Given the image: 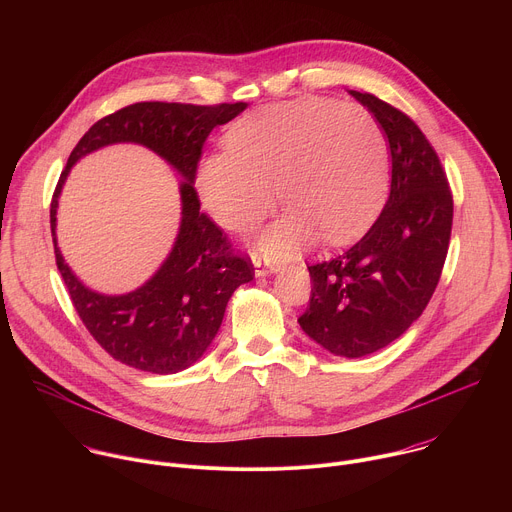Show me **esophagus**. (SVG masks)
<instances>
[{
	"label": "esophagus",
	"instance_id": "1",
	"mask_svg": "<svg viewBox=\"0 0 512 512\" xmlns=\"http://www.w3.org/2000/svg\"><path fill=\"white\" fill-rule=\"evenodd\" d=\"M253 263H255V275H257V277H263V275H269V273L279 271V265H277V263H269V261L261 259V255H255V257H253Z\"/></svg>",
	"mask_w": 512,
	"mask_h": 512
}]
</instances>
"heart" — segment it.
<instances>
[{
    "instance_id": "1",
    "label": "heart",
    "mask_w": 512,
    "mask_h": 512,
    "mask_svg": "<svg viewBox=\"0 0 512 512\" xmlns=\"http://www.w3.org/2000/svg\"><path fill=\"white\" fill-rule=\"evenodd\" d=\"M387 174L385 131L369 109L304 97L233 123L225 152L202 162L198 188L214 221L235 233L273 212L277 190L294 212L259 247L281 257L310 243L316 229L330 243L360 235L385 200Z\"/></svg>"
}]
</instances>
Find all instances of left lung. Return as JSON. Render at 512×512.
<instances>
[{"instance_id":"1","label":"left lung","mask_w":512,"mask_h":512,"mask_svg":"<svg viewBox=\"0 0 512 512\" xmlns=\"http://www.w3.org/2000/svg\"><path fill=\"white\" fill-rule=\"evenodd\" d=\"M350 93L389 139L391 190L356 245L308 265L312 296L298 322L328 352L358 358L397 340L429 304L450 247L454 198L417 123L371 93Z\"/></svg>"}]
</instances>
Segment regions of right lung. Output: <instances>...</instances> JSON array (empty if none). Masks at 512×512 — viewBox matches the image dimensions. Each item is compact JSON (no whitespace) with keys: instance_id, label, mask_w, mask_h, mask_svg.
I'll use <instances>...</instances> for the list:
<instances>
[{"instance_id":"obj_1","label":"right lung","mask_w":512,"mask_h":512,"mask_svg":"<svg viewBox=\"0 0 512 512\" xmlns=\"http://www.w3.org/2000/svg\"><path fill=\"white\" fill-rule=\"evenodd\" d=\"M247 103H162L127 105L99 119L68 156L50 202V229L56 267L72 306L97 344L137 371L172 375L188 369L221 328L233 291L251 281V257L237 251L227 233L200 210L194 188L202 148L216 125H225ZM135 140L148 144L186 178L179 241L163 269L127 297H101L87 290L63 263L53 237L57 194L69 166L103 144Z\"/></svg>"}]
</instances>
